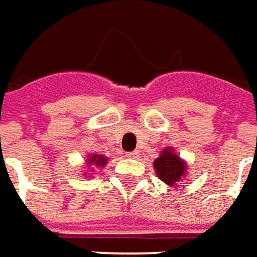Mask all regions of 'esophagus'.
Here are the masks:
<instances>
[{"label":"esophagus","instance_id":"34e87169","mask_svg":"<svg viewBox=\"0 0 257 257\" xmlns=\"http://www.w3.org/2000/svg\"><path fill=\"white\" fill-rule=\"evenodd\" d=\"M138 155H139V153H138V152L136 151H134V152H129V153H126V156H128V158H138Z\"/></svg>","mask_w":257,"mask_h":257}]
</instances>
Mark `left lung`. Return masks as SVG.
<instances>
[{
  "label": "left lung",
  "instance_id": "8db88e82",
  "mask_svg": "<svg viewBox=\"0 0 257 257\" xmlns=\"http://www.w3.org/2000/svg\"><path fill=\"white\" fill-rule=\"evenodd\" d=\"M155 170L158 177L166 184H176L186 174V163L181 162L177 155H174L170 149L162 152L160 158L155 160Z\"/></svg>",
  "mask_w": 257,
  "mask_h": 257
}]
</instances>
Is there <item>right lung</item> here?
Wrapping results in <instances>:
<instances>
[{
    "mask_svg": "<svg viewBox=\"0 0 257 257\" xmlns=\"http://www.w3.org/2000/svg\"><path fill=\"white\" fill-rule=\"evenodd\" d=\"M106 163V158L101 156V155H94L88 158V165H95V166H104Z\"/></svg>",
    "mask_w": 257,
    "mask_h": 257,
    "instance_id": "add662e5",
    "label": "right lung"
}]
</instances>
